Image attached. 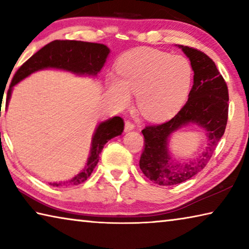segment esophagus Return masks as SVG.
<instances>
[{"mask_svg": "<svg viewBox=\"0 0 249 249\" xmlns=\"http://www.w3.org/2000/svg\"><path fill=\"white\" fill-rule=\"evenodd\" d=\"M135 128V124L129 120L125 122V132H129V130H133Z\"/></svg>", "mask_w": 249, "mask_h": 249, "instance_id": "34e87169", "label": "esophagus"}]
</instances>
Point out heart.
I'll use <instances>...</instances> for the list:
<instances>
[{"label": "heart", "mask_w": 249, "mask_h": 249, "mask_svg": "<svg viewBox=\"0 0 249 249\" xmlns=\"http://www.w3.org/2000/svg\"><path fill=\"white\" fill-rule=\"evenodd\" d=\"M117 73L107 79L109 98L125 107L136 94L137 107L150 121H165L180 108L189 93L192 67L187 58L151 48H137L122 56Z\"/></svg>", "instance_id": "heart-1"}]
</instances>
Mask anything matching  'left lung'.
<instances>
[{"label": "left lung", "mask_w": 249, "mask_h": 249, "mask_svg": "<svg viewBox=\"0 0 249 249\" xmlns=\"http://www.w3.org/2000/svg\"><path fill=\"white\" fill-rule=\"evenodd\" d=\"M179 48L190 59L193 86L183 107L170 121L146 126L140 167L147 178L159 185H175L189 180L203 169L225 132L229 117V89L214 61L204 53L188 46ZM189 123L196 124L209 138L205 152L195 162L175 164L167 150L170 135Z\"/></svg>", "instance_id": "8db88e82"}]
</instances>
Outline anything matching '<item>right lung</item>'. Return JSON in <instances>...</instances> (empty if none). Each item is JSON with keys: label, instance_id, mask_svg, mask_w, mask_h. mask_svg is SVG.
I'll return each mask as SVG.
<instances>
[{"label": "right lung", "instance_id": "add662e5", "mask_svg": "<svg viewBox=\"0 0 249 249\" xmlns=\"http://www.w3.org/2000/svg\"><path fill=\"white\" fill-rule=\"evenodd\" d=\"M108 53L109 49L103 44L87 43L80 40H53L34 53L16 71L12 79L10 89L7 91L6 104L11 99L12 90L15 84L35 71L53 68L70 71L79 75L94 77L102 69ZM123 130L124 121L120 116H114L100 123L92 137L90 156L84 169L69 181L50 182L49 184L53 187H61V185H78L84 182L98 165L99 155L104 145L113 137L121 135Z\"/></svg>", "mask_w": 249, "mask_h": 249}]
</instances>
